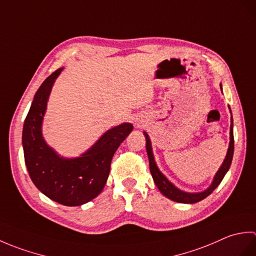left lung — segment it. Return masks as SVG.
<instances>
[{
  "mask_svg": "<svg viewBox=\"0 0 256 256\" xmlns=\"http://www.w3.org/2000/svg\"><path fill=\"white\" fill-rule=\"evenodd\" d=\"M220 88L222 91V84H220ZM230 108V106H229ZM231 112V110H230ZM146 138V152H148V160H150V170L152 174V177H153V180L156 184V187L158 188L160 192L167 197L168 199H170L172 201H176V202L179 204H196L198 201L202 200L204 198L208 197V196L214 192V190L219 186L220 182H222V179L226 176V174L229 170V168L231 166L232 158H233V152H234V138H233V118L231 116V125H230V143H229V148H228L226 158L222 162L221 167L218 170V172H216V175L214 177V180H212L210 186L206 188L204 192H184V190L177 188L175 184L168 180L167 177L162 174L160 168L157 167V164L154 158V154H153V148H152V143L150 136L146 132H143Z\"/></svg>",
  "mask_w": 256,
  "mask_h": 256,
  "instance_id": "1",
  "label": "left lung"
}]
</instances>
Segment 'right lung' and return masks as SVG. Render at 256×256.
Returning a JSON list of instances; mask_svg holds the SVG:
<instances>
[{
  "label": "right lung",
  "mask_w": 256,
  "mask_h": 256,
  "mask_svg": "<svg viewBox=\"0 0 256 256\" xmlns=\"http://www.w3.org/2000/svg\"><path fill=\"white\" fill-rule=\"evenodd\" d=\"M62 68L52 72L35 94L23 126L25 164L35 186L56 202L76 206L99 194L108 180L112 157L125 138L133 131L131 123H122L101 135L84 153L67 158L46 143L42 136L47 102Z\"/></svg>",
  "instance_id": "1"
}]
</instances>
